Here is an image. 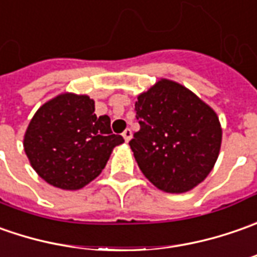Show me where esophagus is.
Wrapping results in <instances>:
<instances>
[{"label":"esophagus","instance_id":"1","mask_svg":"<svg viewBox=\"0 0 257 257\" xmlns=\"http://www.w3.org/2000/svg\"><path fill=\"white\" fill-rule=\"evenodd\" d=\"M122 137H123V139L126 141V142H129L131 139H132V131L129 128H126L125 131H123V134H122Z\"/></svg>","mask_w":257,"mask_h":257}]
</instances>
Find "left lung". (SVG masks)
Wrapping results in <instances>:
<instances>
[{"instance_id":"8db88e82","label":"left lung","mask_w":257,"mask_h":257,"mask_svg":"<svg viewBox=\"0 0 257 257\" xmlns=\"http://www.w3.org/2000/svg\"><path fill=\"white\" fill-rule=\"evenodd\" d=\"M141 129L129 146L146 179L168 193H183L206 179L222 145L216 112L186 86L161 78L138 95Z\"/></svg>"}]
</instances>
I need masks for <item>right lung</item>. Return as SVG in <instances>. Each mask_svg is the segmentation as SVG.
<instances>
[{
  "label": "right lung",
  "mask_w": 257,
  "mask_h": 257,
  "mask_svg": "<svg viewBox=\"0 0 257 257\" xmlns=\"http://www.w3.org/2000/svg\"><path fill=\"white\" fill-rule=\"evenodd\" d=\"M123 138L111 131L108 115L96 116L88 95L64 92L35 112L24 135V151L44 181L78 190L99 176Z\"/></svg>",
  "instance_id": "obj_1"
}]
</instances>
